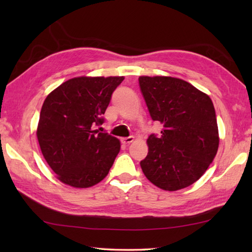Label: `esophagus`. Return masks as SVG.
I'll list each match as a JSON object with an SVG mask.
<instances>
[{
    "label": "esophagus",
    "instance_id": "1",
    "mask_svg": "<svg viewBox=\"0 0 252 252\" xmlns=\"http://www.w3.org/2000/svg\"><path fill=\"white\" fill-rule=\"evenodd\" d=\"M133 141H134V137H133V136L121 138V143L125 144V145H129V144H131Z\"/></svg>",
    "mask_w": 252,
    "mask_h": 252
}]
</instances>
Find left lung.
Wrapping results in <instances>:
<instances>
[{"mask_svg": "<svg viewBox=\"0 0 252 252\" xmlns=\"http://www.w3.org/2000/svg\"><path fill=\"white\" fill-rule=\"evenodd\" d=\"M138 82L152 119L163 126L161 135H149L141 168L159 189H185L201 178L217 155L215 106L207 94L184 80L143 76Z\"/></svg>", "mask_w": 252, "mask_h": 252, "instance_id": "obj_1", "label": "left lung"}]
</instances>
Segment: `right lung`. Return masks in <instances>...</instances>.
<instances>
[{"label":"right lung","mask_w":252,"mask_h":252,"mask_svg":"<svg viewBox=\"0 0 252 252\" xmlns=\"http://www.w3.org/2000/svg\"><path fill=\"white\" fill-rule=\"evenodd\" d=\"M123 79L73 78L47 95L36 136L46 162L63 183L87 189L108 174L120 141L93 129L104 123L112 92Z\"/></svg>","instance_id":"obj_1"}]
</instances>
